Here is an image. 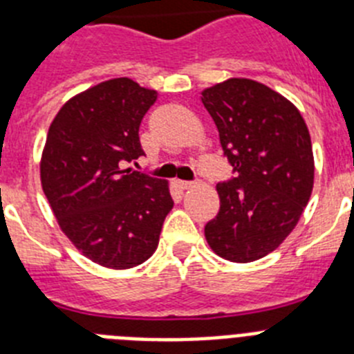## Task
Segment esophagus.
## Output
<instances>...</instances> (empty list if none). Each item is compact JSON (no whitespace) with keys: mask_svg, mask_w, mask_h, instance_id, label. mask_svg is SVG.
<instances>
[{"mask_svg":"<svg viewBox=\"0 0 354 354\" xmlns=\"http://www.w3.org/2000/svg\"><path fill=\"white\" fill-rule=\"evenodd\" d=\"M193 186H195V183H192V180H179L180 189H189V187Z\"/></svg>","mask_w":354,"mask_h":354,"instance_id":"34e87169","label":"esophagus"}]
</instances>
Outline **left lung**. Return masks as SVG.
Instances as JSON below:
<instances>
[{
	"label": "left lung",
	"instance_id": "obj_1",
	"mask_svg": "<svg viewBox=\"0 0 354 354\" xmlns=\"http://www.w3.org/2000/svg\"><path fill=\"white\" fill-rule=\"evenodd\" d=\"M234 177L220 183V212L205 225L212 252L253 262L282 245L314 187L310 133L298 108L259 81L230 77L202 92Z\"/></svg>",
	"mask_w": 354,
	"mask_h": 354
}]
</instances>
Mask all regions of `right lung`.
I'll return each instance as SVG.
<instances>
[{
	"instance_id": "obj_1",
	"label": "right lung",
	"mask_w": 354,
	"mask_h": 354,
	"mask_svg": "<svg viewBox=\"0 0 354 354\" xmlns=\"http://www.w3.org/2000/svg\"><path fill=\"white\" fill-rule=\"evenodd\" d=\"M156 99L129 77L102 81L62 106L42 150V189L62 232L111 270L143 264L174 207L168 180L122 168L143 156L140 124Z\"/></svg>"
}]
</instances>
